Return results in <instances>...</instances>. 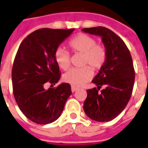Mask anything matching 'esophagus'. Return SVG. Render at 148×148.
I'll use <instances>...</instances> for the list:
<instances>
[{
  "label": "esophagus",
  "mask_w": 148,
  "mask_h": 148,
  "mask_svg": "<svg viewBox=\"0 0 148 148\" xmlns=\"http://www.w3.org/2000/svg\"><path fill=\"white\" fill-rule=\"evenodd\" d=\"M77 90H78V88H77V87H74V86H71V92H76Z\"/></svg>",
  "instance_id": "34e87169"
}]
</instances>
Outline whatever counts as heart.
Returning a JSON list of instances; mask_svg holds the SVG:
<instances>
[{
  "label": "heart",
  "instance_id": "1",
  "mask_svg": "<svg viewBox=\"0 0 148 148\" xmlns=\"http://www.w3.org/2000/svg\"><path fill=\"white\" fill-rule=\"evenodd\" d=\"M96 43L95 38L84 33H79L69 41L68 47L74 53H82V65L86 66L81 69H71L64 74V81L72 86H82L92 79L93 72L91 66L94 70H99L104 65L107 57L106 47ZM54 58L60 69L67 70L70 66L69 53L62 48L55 51Z\"/></svg>",
  "mask_w": 148,
  "mask_h": 148
}]
</instances>
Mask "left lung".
<instances>
[{"label":"left lung","mask_w":148,"mask_h":148,"mask_svg":"<svg viewBox=\"0 0 148 148\" xmlns=\"http://www.w3.org/2000/svg\"><path fill=\"white\" fill-rule=\"evenodd\" d=\"M83 32L101 37L107 52L106 62L92 80L96 87L87 90L83 110L96 121H110L124 110L135 81L133 60L127 47L114 32L104 27L84 28ZM105 88L99 92V88Z\"/></svg>","instance_id":"left-lung-1"}]
</instances>
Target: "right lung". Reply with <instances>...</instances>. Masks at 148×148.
<instances>
[{"label": "right lung", "instance_id": "add662e5", "mask_svg": "<svg viewBox=\"0 0 148 148\" xmlns=\"http://www.w3.org/2000/svg\"><path fill=\"white\" fill-rule=\"evenodd\" d=\"M74 30L37 29L19 46L12 69L14 97L23 114L36 124H50L58 119L71 95L69 83L47 90L44 85L47 82L55 85L60 80L54 52Z\"/></svg>", "mask_w": 148, "mask_h": 148}]
</instances>
